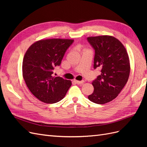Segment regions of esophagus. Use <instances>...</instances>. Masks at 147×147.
<instances>
[{
	"mask_svg": "<svg viewBox=\"0 0 147 147\" xmlns=\"http://www.w3.org/2000/svg\"><path fill=\"white\" fill-rule=\"evenodd\" d=\"M74 82L78 84H83L84 83V80H82V81H78V80H74Z\"/></svg>",
	"mask_w": 147,
	"mask_h": 147,
	"instance_id": "1",
	"label": "esophagus"
}]
</instances>
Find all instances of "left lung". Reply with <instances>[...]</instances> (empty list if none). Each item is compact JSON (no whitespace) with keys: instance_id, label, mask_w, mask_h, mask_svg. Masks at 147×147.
I'll list each match as a JSON object with an SVG mask.
<instances>
[{"instance_id":"left-lung-1","label":"left lung","mask_w":147,"mask_h":147,"mask_svg":"<svg viewBox=\"0 0 147 147\" xmlns=\"http://www.w3.org/2000/svg\"><path fill=\"white\" fill-rule=\"evenodd\" d=\"M95 52L94 69H100V74L93 80L94 92L88 99L104 104L116 98L126 84L130 73L127 53L121 42L109 35L87 38Z\"/></svg>"}]
</instances>
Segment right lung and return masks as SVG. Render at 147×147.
Returning <instances> with one entry per match:
<instances>
[{
  "instance_id": "obj_1",
  "label": "right lung",
  "mask_w": 147,
  "mask_h": 147,
  "mask_svg": "<svg viewBox=\"0 0 147 147\" xmlns=\"http://www.w3.org/2000/svg\"><path fill=\"white\" fill-rule=\"evenodd\" d=\"M74 40L53 38L33 43L26 51L23 61V75L32 94L47 104L63 99L72 82L53 77V70L59 66L67 50Z\"/></svg>"
}]
</instances>
